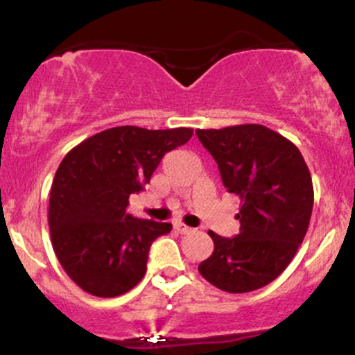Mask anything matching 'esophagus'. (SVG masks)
Returning a JSON list of instances; mask_svg holds the SVG:
<instances>
[{
    "label": "esophagus",
    "instance_id": "1",
    "mask_svg": "<svg viewBox=\"0 0 355 355\" xmlns=\"http://www.w3.org/2000/svg\"><path fill=\"white\" fill-rule=\"evenodd\" d=\"M173 229L182 235H187V234H190V232H193V229H190V227H187L185 223H182V222H175Z\"/></svg>",
    "mask_w": 355,
    "mask_h": 355
}]
</instances>
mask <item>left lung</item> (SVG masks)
I'll list each match as a JSON object with an SVG mask.
<instances>
[{
  "label": "left lung",
  "mask_w": 355,
  "mask_h": 355,
  "mask_svg": "<svg viewBox=\"0 0 355 355\" xmlns=\"http://www.w3.org/2000/svg\"><path fill=\"white\" fill-rule=\"evenodd\" d=\"M230 193L240 197V234L209 232L214 252L198 266L211 285L243 294L270 284L287 268L307 234L312 177L291 140L263 125L197 130Z\"/></svg>",
  "instance_id": "1"
}]
</instances>
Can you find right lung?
I'll list each match as a JSON object with an SVG mask.
<instances>
[{
	"label": "right lung",
	"instance_id": "right-lung-1",
	"mask_svg": "<svg viewBox=\"0 0 355 355\" xmlns=\"http://www.w3.org/2000/svg\"><path fill=\"white\" fill-rule=\"evenodd\" d=\"M191 135V128L115 126L63 158L51 185L48 223L56 259L81 291L107 299L144 279L150 245L172 223L133 218L128 197L144 190L164 155Z\"/></svg>",
	"mask_w": 355,
	"mask_h": 355
}]
</instances>
